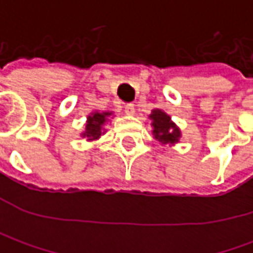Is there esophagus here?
Returning <instances> with one entry per match:
<instances>
[{"mask_svg":"<svg viewBox=\"0 0 253 253\" xmlns=\"http://www.w3.org/2000/svg\"><path fill=\"white\" fill-rule=\"evenodd\" d=\"M125 114H126V115H133V114H135V107H133V104L129 102V104L125 105Z\"/></svg>","mask_w":253,"mask_h":253,"instance_id":"34e87169","label":"esophagus"}]
</instances>
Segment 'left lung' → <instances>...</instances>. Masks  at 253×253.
Segmentation results:
<instances>
[{
    "instance_id": "left-lung-1",
    "label": "left lung",
    "mask_w": 253,
    "mask_h": 253,
    "mask_svg": "<svg viewBox=\"0 0 253 253\" xmlns=\"http://www.w3.org/2000/svg\"><path fill=\"white\" fill-rule=\"evenodd\" d=\"M153 126V138L161 145H174L181 136L179 126L171 121L170 115L162 110H153L149 115Z\"/></svg>"
}]
</instances>
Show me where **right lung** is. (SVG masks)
<instances>
[{"mask_svg":"<svg viewBox=\"0 0 253 253\" xmlns=\"http://www.w3.org/2000/svg\"><path fill=\"white\" fill-rule=\"evenodd\" d=\"M112 112H91L87 117L85 131L82 133L83 138H87V141H97L102 133L105 132L104 125L108 121V117H111Z\"/></svg>","mask_w":253,"mask_h":253,"instance_id":"1","label":"right lung"}]
</instances>
